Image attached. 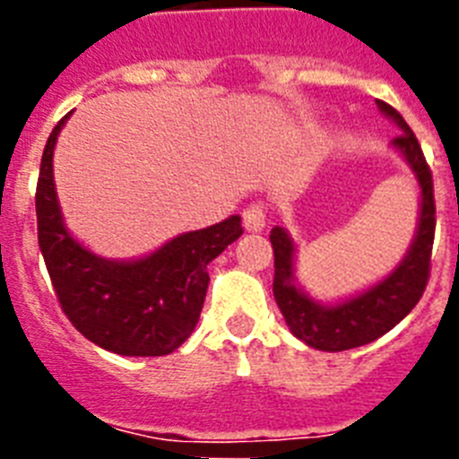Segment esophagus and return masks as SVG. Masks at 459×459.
Instances as JSON below:
<instances>
[{
    "mask_svg": "<svg viewBox=\"0 0 459 459\" xmlns=\"http://www.w3.org/2000/svg\"><path fill=\"white\" fill-rule=\"evenodd\" d=\"M266 225V209L262 202H253L243 209V227L250 232H259Z\"/></svg>",
    "mask_w": 459,
    "mask_h": 459,
    "instance_id": "obj_1",
    "label": "esophagus"
}]
</instances>
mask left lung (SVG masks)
Returning <instances> with one entry per match:
<instances>
[{"instance_id": "1", "label": "left lung", "mask_w": 459, "mask_h": 459, "mask_svg": "<svg viewBox=\"0 0 459 459\" xmlns=\"http://www.w3.org/2000/svg\"><path fill=\"white\" fill-rule=\"evenodd\" d=\"M377 108L400 126L403 135L393 140V147L403 153L420 186L419 230L407 255L393 273L379 280L370 290L351 296L335 306L315 301L294 282V241L282 227L271 230V246L275 257L273 296L287 326L299 340L322 351L354 350L360 344L388 333L403 322L423 296L429 278V257L435 243V186L432 172L425 163L423 149L395 108L377 100Z\"/></svg>"}]
</instances>
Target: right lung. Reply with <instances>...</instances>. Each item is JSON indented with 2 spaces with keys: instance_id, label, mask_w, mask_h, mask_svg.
Listing matches in <instances>:
<instances>
[{
  "instance_id": "obj_1",
  "label": "right lung",
  "mask_w": 459,
  "mask_h": 459,
  "mask_svg": "<svg viewBox=\"0 0 459 459\" xmlns=\"http://www.w3.org/2000/svg\"><path fill=\"white\" fill-rule=\"evenodd\" d=\"M52 128L36 184L39 246L64 315L80 333L121 356L179 350L200 319L211 259L243 234L241 216L179 234L131 262L105 259L68 234L52 179V153L66 119Z\"/></svg>"
}]
</instances>
